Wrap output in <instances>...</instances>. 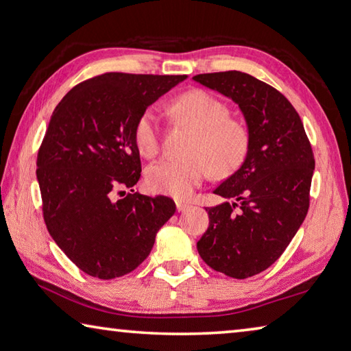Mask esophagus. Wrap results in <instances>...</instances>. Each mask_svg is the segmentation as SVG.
Listing matches in <instances>:
<instances>
[{"mask_svg": "<svg viewBox=\"0 0 351 351\" xmlns=\"http://www.w3.org/2000/svg\"><path fill=\"white\" fill-rule=\"evenodd\" d=\"M189 207H190V204L186 203V201H180V199L176 201V210L178 212H186Z\"/></svg>", "mask_w": 351, "mask_h": 351, "instance_id": "esophagus-1", "label": "esophagus"}]
</instances>
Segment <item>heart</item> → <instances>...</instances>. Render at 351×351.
<instances>
[{
	"label": "heart",
	"mask_w": 351,
	"mask_h": 351,
	"mask_svg": "<svg viewBox=\"0 0 351 351\" xmlns=\"http://www.w3.org/2000/svg\"><path fill=\"white\" fill-rule=\"evenodd\" d=\"M181 122L197 130L189 147V158L162 159L147 171V184L153 192L187 198L210 173H232L245 161L249 136L246 127L229 119V110L210 93L193 90L182 94L171 105ZM134 144L145 158L159 152V117L145 110L134 123Z\"/></svg>",
	"instance_id": "obj_1"
}]
</instances>
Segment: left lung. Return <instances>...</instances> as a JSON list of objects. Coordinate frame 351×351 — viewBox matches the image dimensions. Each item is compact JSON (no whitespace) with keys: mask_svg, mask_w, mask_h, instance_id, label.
Masks as SVG:
<instances>
[{"mask_svg":"<svg viewBox=\"0 0 351 351\" xmlns=\"http://www.w3.org/2000/svg\"><path fill=\"white\" fill-rule=\"evenodd\" d=\"M193 80L239 105L249 136L241 167L213 190L226 201L206 209L209 228L198 252L212 269L252 277L280 257L306 217L314 171L310 141L294 106L265 82L240 71Z\"/></svg>","mask_w":351,"mask_h":351,"instance_id":"1","label":"left lung"}]
</instances>
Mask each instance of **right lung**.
Here are the masks:
<instances>
[{
  "instance_id": "obj_1",
  "label": "right lung",
  "mask_w": 351,
  "mask_h": 351,
  "mask_svg": "<svg viewBox=\"0 0 351 351\" xmlns=\"http://www.w3.org/2000/svg\"><path fill=\"white\" fill-rule=\"evenodd\" d=\"M187 75L106 73L56 106L37 156L46 228L88 276L110 280L138 268L176 210L167 197L132 190L141 178L134 123Z\"/></svg>"
}]
</instances>
